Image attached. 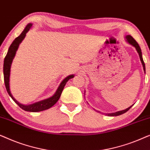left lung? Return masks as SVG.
Returning <instances> with one entry per match:
<instances>
[{
  "label": "left lung",
  "instance_id": "1",
  "mask_svg": "<svg viewBox=\"0 0 150 150\" xmlns=\"http://www.w3.org/2000/svg\"><path fill=\"white\" fill-rule=\"evenodd\" d=\"M126 41L129 43V44H130V45H132V46H134V48H136L137 52L139 53V57H140V60L141 61V63H142L143 67V69H144V71H145V63H144V61H143V57H142V52H141V48H140V46H139V44L136 42V40H135L133 38L131 35H126ZM132 106H133V105H132ZM132 106H130V107H128V108H126V109L123 110H120V111H117V112H112V113H107V114H106V115H108V116H118V115H120L124 114L126 112L128 111V110L130 109L131 107H132ZM96 111L98 112H100V111H98V110H96Z\"/></svg>",
  "mask_w": 150,
  "mask_h": 150
}]
</instances>
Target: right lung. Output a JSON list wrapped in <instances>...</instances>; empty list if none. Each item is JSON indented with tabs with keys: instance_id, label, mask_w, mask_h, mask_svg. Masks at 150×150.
Segmentation results:
<instances>
[{
	"instance_id": "1",
	"label": "right lung",
	"mask_w": 150,
	"mask_h": 150,
	"mask_svg": "<svg viewBox=\"0 0 150 150\" xmlns=\"http://www.w3.org/2000/svg\"><path fill=\"white\" fill-rule=\"evenodd\" d=\"M33 24H28L27 26H26L25 28L23 31L22 32V33L20 35L18 38H16L15 40H13V42H12L11 46H9V50L4 59V64H3V74H4V81H5V85L6 89H7V93H9L10 97H11L14 102L20 106L22 109L26 111H29V112H40L42 111V110L48 109L50 107L57 103V102L58 101L60 96L62 93L63 88H64L65 84L69 79H72L74 77V75H69L68 76H67L63 81L61 82L60 85L59 86L58 89L56 91L54 95H53L51 98H49L48 99L44 100L42 101H40L35 103L29 104V105H24V104H20L19 102H18L15 98L13 97V96L11 95V91H10L9 89V76H10V69H11V65L13 61V59L16 55V52L17 51L18 46L20 43L22 42V41L24 40V38H25L26 33H27L29 29L31 27Z\"/></svg>"
}]
</instances>
